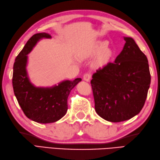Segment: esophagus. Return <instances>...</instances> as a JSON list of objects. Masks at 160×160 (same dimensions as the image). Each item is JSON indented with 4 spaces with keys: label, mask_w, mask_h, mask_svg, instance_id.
<instances>
[{
    "label": "esophagus",
    "mask_w": 160,
    "mask_h": 160,
    "mask_svg": "<svg viewBox=\"0 0 160 160\" xmlns=\"http://www.w3.org/2000/svg\"><path fill=\"white\" fill-rule=\"evenodd\" d=\"M90 78H91L90 74L87 73V74H84L83 79L84 81H90Z\"/></svg>",
    "instance_id": "esophagus-1"
}]
</instances>
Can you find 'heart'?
<instances>
[{
  "mask_svg": "<svg viewBox=\"0 0 160 160\" xmlns=\"http://www.w3.org/2000/svg\"><path fill=\"white\" fill-rule=\"evenodd\" d=\"M107 43L106 41H100L94 44L88 52V54L92 56L99 53L95 60L97 66H102L109 60L112 55V51L108 48H106Z\"/></svg>",
  "mask_w": 160,
  "mask_h": 160,
  "instance_id": "heart-1",
  "label": "heart"
}]
</instances>
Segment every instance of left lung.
<instances>
[{"label": "left lung", "instance_id": "1", "mask_svg": "<svg viewBox=\"0 0 160 160\" xmlns=\"http://www.w3.org/2000/svg\"><path fill=\"white\" fill-rule=\"evenodd\" d=\"M123 39L126 43L115 61L97 70L91 80L95 111L111 122L139 114L151 84L147 57L132 38Z\"/></svg>", "mask_w": 160, "mask_h": 160}]
</instances>
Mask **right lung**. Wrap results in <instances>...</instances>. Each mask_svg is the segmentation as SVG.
<instances>
[{
	"mask_svg": "<svg viewBox=\"0 0 160 160\" xmlns=\"http://www.w3.org/2000/svg\"><path fill=\"white\" fill-rule=\"evenodd\" d=\"M45 33H37L29 39L16 57L13 67L12 85L18 104L26 117L41 123H53L61 119L68 110V97L71 90L81 81L64 80L51 87H37L28 76V54L43 38H51Z\"/></svg>",
	"mask_w": 160,
	"mask_h": 160,
	"instance_id": "1",
	"label": "right lung"
}]
</instances>
